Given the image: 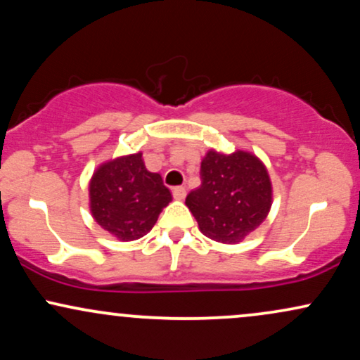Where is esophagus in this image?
Masks as SVG:
<instances>
[{"mask_svg":"<svg viewBox=\"0 0 360 360\" xmlns=\"http://www.w3.org/2000/svg\"><path fill=\"white\" fill-rule=\"evenodd\" d=\"M172 196L176 198V200H184L186 198V188H183V186H177V188L172 189Z\"/></svg>","mask_w":360,"mask_h":360,"instance_id":"esophagus-1","label":"esophagus"}]
</instances>
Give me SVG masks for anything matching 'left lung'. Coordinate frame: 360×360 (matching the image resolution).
Returning <instances> with one entry per match:
<instances>
[{
	"label": "left lung",
	"mask_w": 360,
	"mask_h": 360,
	"mask_svg": "<svg viewBox=\"0 0 360 360\" xmlns=\"http://www.w3.org/2000/svg\"><path fill=\"white\" fill-rule=\"evenodd\" d=\"M205 237L238 243L262 225L272 206L266 164L249 150L232 154L210 148L201 160V186L186 198Z\"/></svg>",
	"instance_id": "1"
}]
</instances>
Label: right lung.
I'll return each mask as SVG.
<instances>
[{
    "instance_id": "obj_1",
    "label": "right lung",
    "mask_w": 360,
    "mask_h": 360,
    "mask_svg": "<svg viewBox=\"0 0 360 360\" xmlns=\"http://www.w3.org/2000/svg\"><path fill=\"white\" fill-rule=\"evenodd\" d=\"M88 189L94 221L122 242L150 232L160 212L172 201L160 174L147 171L142 152L100 164Z\"/></svg>"
}]
</instances>
